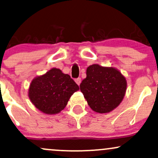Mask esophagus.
Listing matches in <instances>:
<instances>
[{
	"label": "esophagus",
	"mask_w": 158,
	"mask_h": 158,
	"mask_svg": "<svg viewBox=\"0 0 158 158\" xmlns=\"http://www.w3.org/2000/svg\"><path fill=\"white\" fill-rule=\"evenodd\" d=\"M75 81L78 85H80V83H81V78H77V79H76Z\"/></svg>",
	"instance_id": "1"
}]
</instances>
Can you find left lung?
Returning a JSON list of instances; mask_svg holds the SVG:
<instances>
[{
	"label": "left lung",
	"mask_w": 158,
	"mask_h": 158,
	"mask_svg": "<svg viewBox=\"0 0 158 158\" xmlns=\"http://www.w3.org/2000/svg\"><path fill=\"white\" fill-rule=\"evenodd\" d=\"M80 90L88 106L97 113L106 114L119 106L127 88L126 77L113 67L90 65Z\"/></svg>",
	"instance_id": "1"
}]
</instances>
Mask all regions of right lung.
I'll return each instance as SVG.
<instances>
[{"instance_id": "obj_1", "label": "right lung", "mask_w": 158, "mask_h": 158, "mask_svg": "<svg viewBox=\"0 0 158 158\" xmlns=\"http://www.w3.org/2000/svg\"><path fill=\"white\" fill-rule=\"evenodd\" d=\"M79 87L60 69L52 68L46 73L36 77L30 85L28 96L40 111L46 114H56L68 104L70 97Z\"/></svg>"}]
</instances>
